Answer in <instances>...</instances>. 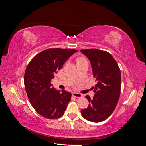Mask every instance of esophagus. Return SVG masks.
I'll return each instance as SVG.
<instances>
[{
    "label": "esophagus",
    "instance_id": "34e87169",
    "mask_svg": "<svg viewBox=\"0 0 146 146\" xmlns=\"http://www.w3.org/2000/svg\"><path fill=\"white\" fill-rule=\"evenodd\" d=\"M72 94L73 96L76 97V98H81V97H82V94H80V93H79V92H72Z\"/></svg>",
    "mask_w": 146,
    "mask_h": 146
}]
</instances>
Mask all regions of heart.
<instances>
[{"instance_id":"1","label":"heart","mask_w":146,"mask_h":146,"mask_svg":"<svg viewBox=\"0 0 146 146\" xmlns=\"http://www.w3.org/2000/svg\"><path fill=\"white\" fill-rule=\"evenodd\" d=\"M85 61H87L86 60V59H85L84 58H82V57H80V58H77V60H76V62H77V65H79V64L83 63V62H85Z\"/></svg>"}]
</instances>
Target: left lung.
Instances as JSON below:
<instances>
[{
	"instance_id": "left-lung-1",
	"label": "left lung",
	"mask_w": 146,
	"mask_h": 146,
	"mask_svg": "<svg viewBox=\"0 0 146 146\" xmlns=\"http://www.w3.org/2000/svg\"><path fill=\"white\" fill-rule=\"evenodd\" d=\"M90 60L97 84L92 87L94 95L87 108L81 110L86 120L99 122L107 119L114 111L121 94V74L116 61L110 53L96 48L80 50Z\"/></svg>"
}]
</instances>
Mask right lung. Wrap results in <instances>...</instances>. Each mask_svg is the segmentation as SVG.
<instances>
[{
  "instance_id": "1",
  "label": "right lung",
  "mask_w": 146,
  "mask_h": 146,
  "mask_svg": "<svg viewBox=\"0 0 146 146\" xmlns=\"http://www.w3.org/2000/svg\"><path fill=\"white\" fill-rule=\"evenodd\" d=\"M75 49L48 48L33 57L25 69L24 85L29 100L36 112L47 119L62 116L71 100V93L52 86V79Z\"/></svg>"
}]
</instances>
